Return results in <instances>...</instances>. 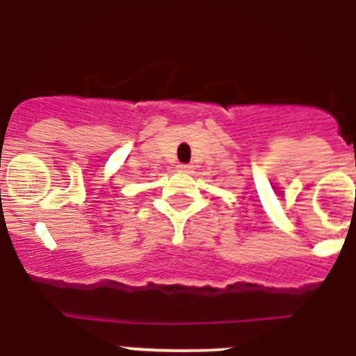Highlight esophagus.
<instances>
[{
	"label": "esophagus",
	"mask_w": 356,
	"mask_h": 356,
	"mask_svg": "<svg viewBox=\"0 0 356 356\" xmlns=\"http://www.w3.org/2000/svg\"><path fill=\"white\" fill-rule=\"evenodd\" d=\"M177 168L181 170V172H188L192 166H190V164H177Z\"/></svg>",
	"instance_id": "34e87169"
}]
</instances>
